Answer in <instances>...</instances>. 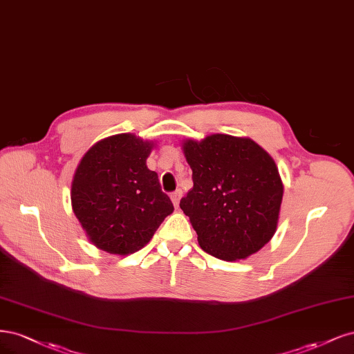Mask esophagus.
<instances>
[{
    "mask_svg": "<svg viewBox=\"0 0 354 354\" xmlns=\"http://www.w3.org/2000/svg\"><path fill=\"white\" fill-rule=\"evenodd\" d=\"M180 197H182V189H176V191H174L172 194H170V200H172V203H174V206L178 209V206H179V200H180Z\"/></svg>",
    "mask_w": 354,
    "mask_h": 354,
    "instance_id": "1",
    "label": "esophagus"
}]
</instances>
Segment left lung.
<instances>
[{"label": "left lung", "mask_w": 354, "mask_h": 354, "mask_svg": "<svg viewBox=\"0 0 354 354\" xmlns=\"http://www.w3.org/2000/svg\"><path fill=\"white\" fill-rule=\"evenodd\" d=\"M194 187L179 206L204 252L245 259L277 231L283 185L273 158L248 138L214 133L182 145Z\"/></svg>", "instance_id": "1"}]
</instances>
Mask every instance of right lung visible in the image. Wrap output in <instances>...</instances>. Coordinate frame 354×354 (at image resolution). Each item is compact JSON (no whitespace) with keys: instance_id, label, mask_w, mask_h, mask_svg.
I'll return each mask as SVG.
<instances>
[{"instance_id":"1","label":"right lung","mask_w":354,"mask_h":354,"mask_svg":"<svg viewBox=\"0 0 354 354\" xmlns=\"http://www.w3.org/2000/svg\"><path fill=\"white\" fill-rule=\"evenodd\" d=\"M153 144L131 133L93 145L72 182V207L91 241L110 254L127 256L153 238L174 204L147 167Z\"/></svg>"}]
</instances>
